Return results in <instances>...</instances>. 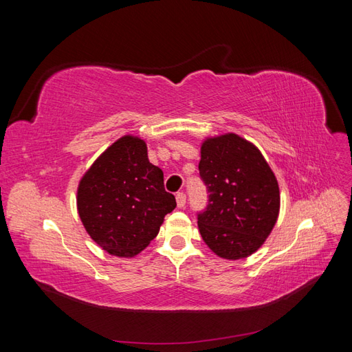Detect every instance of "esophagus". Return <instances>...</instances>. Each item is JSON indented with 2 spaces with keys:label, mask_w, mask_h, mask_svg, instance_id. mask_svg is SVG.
Returning a JSON list of instances; mask_svg holds the SVG:
<instances>
[{
  "label": "esophagus",
  "mask_w": 352,
  "mask_h": 352,
  "mask_svg": "<svg viewBox=\"0 0 352 352\" xmlns=\"http://www.w3.org/2000/svg\"><path fill=\"white\" fill-rule=\"evenodd\" d=\"M176 202L179 208H184L186 204V195L184 192H177L176 194Z\"/></svg>",
  "instance_id": "1"
}]
</instances>
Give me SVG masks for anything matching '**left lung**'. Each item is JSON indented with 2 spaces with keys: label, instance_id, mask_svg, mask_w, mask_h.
Segmentation results:
<instances>
[{
  "label": "left lung",
  "instance_id": "obj_1",
  "mask_svg": "<svg viewBox=\"0 0 352 352\" xmlns=\"http://www.w3.org/2000/svg\"><path fill=\"white\" fill-rule=\"evenodd\" d=\"M198 170L208 194L197 212L202 239L219 257H248L279 214V186L269 164L252 144L229 133L202 144Z\"/></svg>",
  "mask_w": 352,
  "mask_h": 352
}]
</instances>
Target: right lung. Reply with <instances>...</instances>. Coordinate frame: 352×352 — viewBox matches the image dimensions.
I'll return each mask as SVG.
<instances>
[{
    "label": "right lung",
    "mask_w": 352,
    "mask_h": 352,
    "mask_svg": "<svg viewBox=\"0 0 352 352\" xmlns=\"http://www.w3.org/2000/svg\"><path fill=\"white\" fill-rule=\"evenodd\" d=\"M175 207V195L164 189L162 168L150 163L145 142L133 136L114 142L78 189L85 229L102 250L119 257L141 252Z\"/></svg>",
    "instance_id": "obj_1"
}]
</instances>
